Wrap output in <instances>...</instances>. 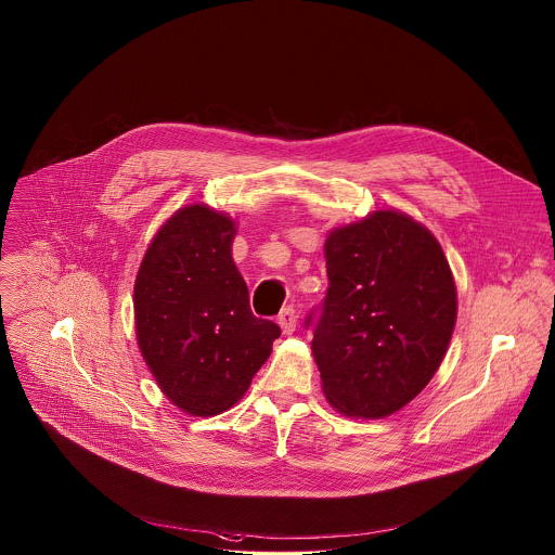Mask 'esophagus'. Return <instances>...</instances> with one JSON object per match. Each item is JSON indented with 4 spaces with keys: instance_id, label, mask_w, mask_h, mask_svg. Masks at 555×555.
Here are the masks:
<instances>
[{
    "instance_id": "obj_1",
    "label": "esophagus",
    "mask_w": 555,
    "mask_h": 555,
    "mask_svg": "<svg viewBox=\"0 0 555 555\" xmlns=\"http://www.w3.org/2000/svg\"><path fill=\"white\" fill-rule=\"evenodd\" d=\"M278 324L282 326L284 335H291L295 331V326H297V312H295V308H291V306L284 308L280 312V317H278Z\"/></svg>"
}]
</instances>
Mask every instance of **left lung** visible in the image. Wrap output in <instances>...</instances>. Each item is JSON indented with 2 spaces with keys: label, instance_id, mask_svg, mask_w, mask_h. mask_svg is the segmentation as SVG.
I'll use <instances>...</instances> for the list:
<instances>
[{
  "label": "left lung",
  "instance_id": "left-lung-1",
  "mask_svg": "<svg viewBox=\"0 0 555 555\" xmlns=\"http://www.w3.org/2000/svg\"><path fill=\"white\" fill-rule=\"evenodd\" d=\"M324 258L326 297L306 320L324 397L348 416H389L447 354L457 320L449 260L438 238L396 209L333 229Z\"/></svg>",
  "mask_w": 555,
  "mask_h": 555
}]
</instances>
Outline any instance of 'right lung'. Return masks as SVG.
Masks as SVG:
<instances>
[{
	"mask_svg": "<svg viewBox=\"0 0 555 555\" xmlns=\"http://www.w3.org/2000/svg\"><path fill=\"white\" fill-rule=\"evenodd\" d=\"M235 235L229 216L188 205L159 227L134 282L141 354L162 393L192 416L233 408L282 333L249 310Z\"/></svg>",
	"mask_w": 555,
	"mask_h": 555,
	"instance_id": "obj_1",
	"label": "right lung"
}]
</instances>
